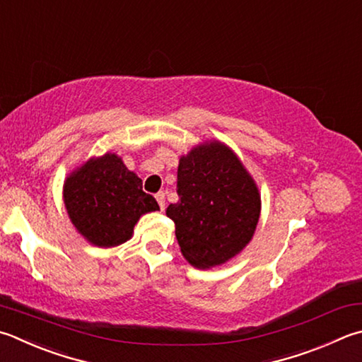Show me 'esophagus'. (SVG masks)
I'll return each instance as SVG.
<instances>
[{"instance_id":"1","label":"esophagus","mask_w":362,"mask_h":362,"mask_svg":"<svg viewBox=\"0 0 362 362\" xmlns=\"http://www.w3.org/2000/svg\"><path fill=\"white\" fill-rule=\"evenodd\" d=\"M156 200H158V203H159V206H160L162 211L165 209V194H163V192H158V194H156Z\"/></svg>"}]
</instances>
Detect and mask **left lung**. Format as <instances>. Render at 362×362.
<instances>
[{"label": "left lung", "mask_w": 362, "mask_h": 362, "mask_svg": "<svg viewBox=\"0 0 362 362\" xmlns=\"http://www.w3.org/2000/svg\"><path fill=\"white\" fill-rule=\"evenodd\" d=\"M180 202L168 204L186 260L213 268L240 254L255 233L262 200L243 162L221 141H204L178 165Z\"/></svg>", "instance_id": "obj_1"}]
</instances>
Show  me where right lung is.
Listing matches in <instances>:
<instances>
[{"label": "right lung", "mask_w": 362, "mask_h": 362, "mask_svg": "<svg viewBox=\"0 0 362 362\" xmlns=\"http://www.w3.org/2000/svg\"><path fill=\"white\" fill-rule=\"evenodd\" d=\"M63 197L74 227L99 247L131 240L140 217L159 211L154 197L143 192L139 176L112 153L74 170L64 181Z\"/></svg>", "instance_id": "obj_1"}]
</instances>
